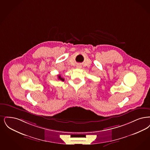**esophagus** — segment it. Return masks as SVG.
Masks as SVG:
<instances>
[{
    "instance_id": "34e87169",
    "label": "esophagus",
    "mask_w": 150,
    "mask_h": 150,
    "mask_svg": "<svg viewBox=\"0 0 150 150\" xmlns=\"http://www.w3.org/2000/svg\"><path fill=\"white\" fill-rule=\"evenodd\" d=\"M77 67H78V68H81V65H77Z\"/></svg>"
}]
</instances>
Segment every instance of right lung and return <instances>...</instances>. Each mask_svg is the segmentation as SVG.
I'll list each match as a JSON object with an SVG mask.
<instances>
[{
	"instance_id": "add662e5",
	"label": "right lung",
	"mask_w": 150,
	"mask_h": 150,
	"mask_svg": "<svg viewBox=\"0 0 150 150\" xmlns=\"http://www.w3.org/2000/svg\"><path fill=\"white\" fill-rule=\"evenodd\" d=\"M57 77H58V79L59 80H61L62 81H64L65 80H64V78H62L61 77V75H58V76H57Z\"/></svg>"
}]
</instances>
